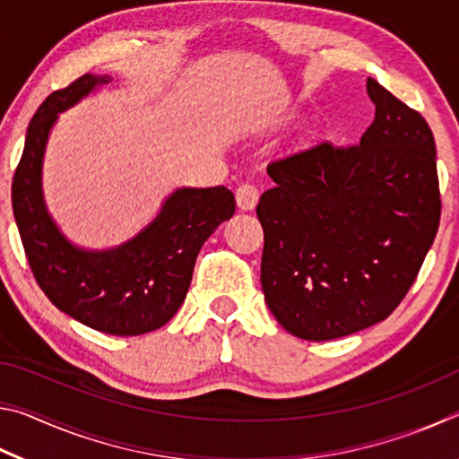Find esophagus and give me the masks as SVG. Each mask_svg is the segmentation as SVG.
I'll return each mask as SVG.
<instances>
[{
  "label": "esophagus",
  "instance_id": "obj_1",
  "mask_svg": "<svg viewBox=\"0 0 459 459\" xmlns=\"http://www.w3.org/2000/svg\"><path fill=\"white\" fill-rule=\"evenodd\" d=\"M257 200H259V190L255 188L251 184H243L237 188V206L238 211H253L255 206H257Z\"/></svg>",
  "mask_w": 459,
  "mask_h": 459
}]
</instances>
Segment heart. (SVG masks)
Wrapping results in <instances>:
<instances>
[{
    "label": "heart",
    "instance_id": "1",
    "mask_svg": "<svg viewBox=\"0 0 459 459\" xmlns=\"http://www.w3.org/2000/svg\"><path fill=\"white\" fill-rule=\"evenodd\" d=\"M290 119H295V115H293V117H290Z\"/></svg>",
    "mask_w": 459,
    "mask_h": 459
}]
</instances>
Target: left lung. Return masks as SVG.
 <instances>
[{"instance_id":"left-lung-1","label":"left lung","mask_w":459,"mask_h":459,"mask_svg":"<svg viewBox=\"0 0 459 459\" xmlns=\"http://www.w3.org/2000/svg\"><path fill=\"white\" fill-rule=\"evenodd\" d=\"M360 145L271 161L257 204L261 287L283 328L324 342L383 322L413 285L437 235L441 200L427 121L375 79Z\"/></svg>"}]
</instances>
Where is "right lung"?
<instances>
[{"mask_svg":"<svg viewBox=\"0 0 459 459\" xmlns=\"http://www.w3.org/2000/svg\"><path fill=\"white\" fill-rule=\"evenodd\" d=\"M108 82V74H84L40 105L13 174L12 204L28 263L46 298L92 330L139 336L161 328L180 309L200 248L235 214V196L224 186H182L126 243L111 248L74 245L46 206L44 153L58 115Z\"/></svg>","mask_w":459,"mask_h":459,"instance_id":"1","label":"right lung"}]
</instances>
